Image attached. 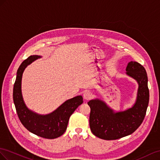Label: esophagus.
Instances as JSON below:
<instances>
[{
    "label": "esophagus",
    "instance_id": "obj_1",
    "mask_svg": "<svg viewBox=\"0 0 160 160\" xmlns=\"http://www.w3.org/2000/svg\"><path fill=\"white\" fill-rule=\"evenodd\" d=\"M83 97L85 100H89L90 98H91V97H92V94L88 92H85L83 94Z\"/></svg>",
    "mask_w": 160,
    "mask_h": 160
}]
</instances>
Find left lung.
<instances>
[{
	"mask_svg": "<svg viewBox=\"0 0 160 160\" xmlns=\"http://www.w3.org/2000/svg\"><path fill=\"white\" fill-rule=\"evenodd\" d=\"M126 71V74L139 84L138 97L133 107L115 112L101 100L96 98L88 102L90 107V130L98 138L115 140L131 135L144 119L149 99L147 72L142 65L132 61L127 64Z\"/></svg>",
	"mask_w": 160,
	"mask_h": 160,
	"instance_id": "obj_1",
	"label": "left lung"
}]
</instances>
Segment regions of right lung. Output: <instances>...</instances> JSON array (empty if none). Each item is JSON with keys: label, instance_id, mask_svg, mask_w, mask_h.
Returning a JSON list of instances; mask_svg holds the SVG:
<instances>
[{"label": "right lung", "instance_id": "right-lung-1", "mask_svg": "<svg viewBox=\"0 0 160 160\" xmlns=\"http://www.w3.org/2000/svg\"><path fill=\"white\" fill-rule=\"evenodd\" d=\"M39 56H31L20 65L13 87V101L17 115L21 123L31 133L45 139H56L65 133L68 121L72 113L83 102L82 96L66 100L56 110L48 114L39 115L29 110L25 105L21 92V80L25 68Z\"/></svg>", "mask_w": 160, "mask_h": 160}]
</instances>
